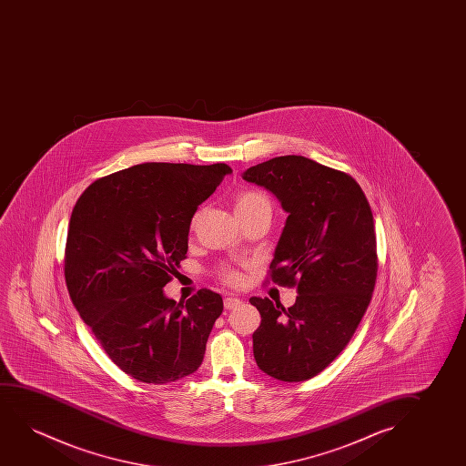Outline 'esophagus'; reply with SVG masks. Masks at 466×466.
I'll use <instances>...</instances> for the list:
<instances>
[{
	"label": "esophagus",
	"instance_id": "obj_1",
	"mask_svg": "<svg viewBox=\"0 0 466 466\" xmlns=\"http://www.w3.org/2000/svg\"><path fill=\"white\" fill-rule=\"evenodd\" d=\"M240 304H242V300L238 299V298H224V307H226L228 310L237 309Z\"/></svg>",
	"mask_w": 466,
	"mask_h": 466
}]
</instances>
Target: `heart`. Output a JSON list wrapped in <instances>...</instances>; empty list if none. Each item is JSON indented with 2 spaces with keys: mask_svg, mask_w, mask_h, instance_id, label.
Masks as SVG:
<instances>
[{
  "mask_svg": "<svg viewBox=\"0 0 466 466\" xmlns=\"http://www.w3.org/2000/svg\"><path fill=\"white\" fill-rule=\"evenodd\" d=\"M259 207H270L268 205V200L264 194L258 191H242L240 194H237L236 204H234V208H236V213H243V211L255 210V208H259ZM198 215L192 218L191 228L194 229V226L198 223ZM223 279L226 283H229V285H237L238 280H240V277L237 274L236 270H224Z\"/></svg>",
  "mask_w": 466,
  "mask_h": 466,
  "instance_id": "heart-1",
  "label": "heart"
}]
</instances>
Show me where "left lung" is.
Wrapping results in <instances>:
<instances>
[{
  "label": "left lung",
  "instance_id": "left-lung-1",
  "mask_svg": "<svg viewBox=\"0 0 466 466\" xmlns=\"http://www.w3.org/2000/svg\"><path fill=\"white\" fill-rule=\"evenodd\" d=\"M242 177L272 192L288 213L270 279L298 289L288 309L249 299L261 313L256 364L281 382L307 380L344 350L370 306L377 277L372 211L350 175L304 156L266 160Z\"/></svg>",
  "mask_w": 466,
  "mask_h": 466
}]
</instances>
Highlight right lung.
<instances>
[{
	"label": "right lung",
	"mask_w": 466,
	"mask_h": 466,
	"mask_svg": "<svg viewBox=\"0 0 466 466\" xmlns=\"http://www.w3.org/2000/svg\"><path fill=\"white\" fill-rule=\"evenodd\" d=\"M226 164L147 162L96 179L77 198L65 248V280L77 312L111 361L140 382H177L198 370L223 298L186 300L162 288L187 253L198 205Z\"/></svg>",
	"instance_id": "right-lung-1"
}]
</instances>
